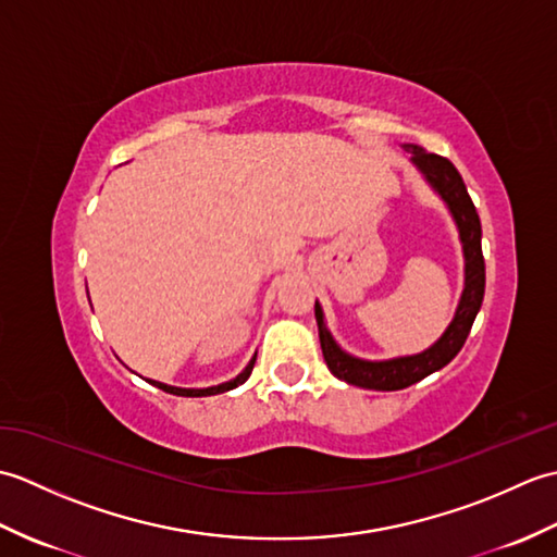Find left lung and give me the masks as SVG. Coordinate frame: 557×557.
I'll list each match as a JSON object with an SVG mask.
<instances>
[{"label":"left lung","mask_w":557,"mask_h":557,"mask_svg":"<svg viewBox=\"0 0 557 557\" xmlns=\"http://www.w3.org/2000/svg\"><path fill=\"white\" fill-rule=\"evenodd\" d=\"M405 148L411 152L413 164L423 172L429 184L437 194H441V198L445 200L457 222L461 248H465V260H467L465 292H461V301L457 306L455 321L449 323L445 335L437 339L431 349L417 354V357H401V359H389V361H361L342 351L335 345V339L330 337L323 321V311L315 301L318 337H321V349H323L330 373L337 375L339 381H345L349 385H359L369 389L409 387L453 361L459 354V349L465 347L469 330L474 325V318L481 309L483 289H486V263H483V253H481V220L467 194L465 182H461V174L457 172L455 164L443 156H435V152H429L419 146H405Z\"/></svg>","instance_id":"8db88e82"}]
</instances>
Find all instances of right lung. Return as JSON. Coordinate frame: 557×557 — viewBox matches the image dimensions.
Returning <instances> with one entry per match:
<instances>
[{
    "label": "right lung",
    "instance_id": "add662e5",
    "mask_svg": "<svg viewBox=\"0 0 557 557\" xmlns=\"http://www.w3.org/2000/svg\"><path fill=\"white\" fill-rule=\"evenodd\" d=\"M253 363H256V359H251V363H248L246 369H244L239 375L234 377V381H230V383H222V385H215V387L186 389V387H172V385L156 383V381H150V383L156 385V387H160V389H164V393H170V395H180V397H208V395H220V393H227V389H234L236 385L246 383V381H248V375H251V371H253Z\"/></svg>",
    "mask_w": 557,
    "mask_h": 557
}]
</instances>
